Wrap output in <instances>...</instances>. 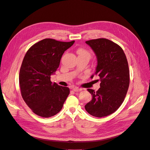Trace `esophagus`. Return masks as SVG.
Returning <instances> with one entry per match:
<instances>
[{
  "label": "esophagus",
  "mask_w": 150,
  "mask_h": 150,
  "mask_svg": "<svg viewBox=\"0 0 150 150\" xmlns=\"http://www.w3.org/2000/svg\"><path fill=\"white\" fill-rule=\"evenodd\" d=\"M72 89H73V91H75V92H78V91H81V89H80V88H78V87H74V88H72Z\"/></svg>",
  "instance_id": "34e87169"
}]
</instances>
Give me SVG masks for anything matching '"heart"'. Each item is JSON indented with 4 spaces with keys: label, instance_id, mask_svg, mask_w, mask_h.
I'll use <instances>...</instances> for the list:
<instances>
[{
    "label": "heart",
    "instance_id": "heart-1",
    "mask_svg": "<svg viewBox=\"0 0 150 150\" xmlns=\"http://www.w3.org/2000/svg\"><path fill=\"white\" fill-rule=\"evenodd\" d=\"M77 54H78V57H82V56H86L88 57H91V53L85 49L83 48H79L77 50Z\"/></svg>",
    "mask_w": 150,
    "mask_h": 150
}]
</instances>
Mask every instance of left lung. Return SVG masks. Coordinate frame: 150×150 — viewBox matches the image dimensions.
<instances>
[{"instance_id": "left-lung-1", "label": "left lung", "mask_w": 150, "mask_h": 150, "mask_svg": "<svg viewBox=\"0 0 150 150\" xmlns=\"http://www.w3.org/2000/svg\"><path fill=\"white\" fill-rule=\"evenodd\" d=\"M86 43L96 54L95 75L99 76L101 83L97 92L88 89L92 99L84 108L92 116L106 117L119 108L127 93L129 85L128 61L122 47L108 39H92Z\"/></svg>"}]
</instances>
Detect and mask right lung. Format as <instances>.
I'll use <instances>...</instances> for the list:
<instances>
[{"label": "right lung", "instance_id": "add662e5", "mask_svg": "<svg viewBox=\"0 0 150 150\" xmlns=\"http://www.w3.org/2000/svg\"><path fill=\"white\" fill-rule=\"evenodd\" d=\"M74 42L47 38L27 52L20 69L19 84L23 100L35 114L48 118L62 108L70 90L52 83L50 76L59 67L63 53Z\"/></svg>", "mask_w": 150, "mask_h": 150}]
</instances>
